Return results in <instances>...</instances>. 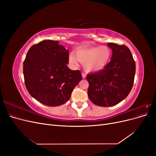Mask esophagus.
<instances>
[{
    "mask_svg": "<svg viewBox=\"0 0 156 156\" xmlns=\"http://www.w3.org/2000/svg\"><path fill=\"white\" fill-rule=\"evenodd\" d=\"M82 77H83V79L85 78L86 77V74L84 73H82Z\"/></svg>",
    "mask_w": 156,
    "mask_h": 156,
    "instance_id": "1",
    "label": "esophagus"
}]
</instances>
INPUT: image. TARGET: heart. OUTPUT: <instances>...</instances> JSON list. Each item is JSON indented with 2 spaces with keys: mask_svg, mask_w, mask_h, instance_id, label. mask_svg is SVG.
Wrapping results in <instances>:
<instances>
[{
  "mask_svg": "<svg viewBox=\"0 0 156 156\" xmlns=\"http://www.w3.org/2000/svg\"><path fill=\"white\" fill-rule=\"evenodd\" d=\"M73 54L69 56V62L73 66H77L78 62L83 64L86 72H97L103 69L109 62L112 51L107 46H95L79 48Z\"/></svg>",
  "mask_w": 156,
  "mask_h": 156,
  "instance_id": "b5f03b06",
  "label": "heart"
}]
</instances>
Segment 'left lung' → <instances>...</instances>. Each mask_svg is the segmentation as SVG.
<instances>
[{"label": "left lung", "instance_id": "left-lung-1", "mask_svg": "<svg viewBox=\"0 0 156 156\" xmlns=\"http://www.w3.org/2000/svg\"><path fill=\"white\" fill-rule=\"evenodd\" d=\"M112 49L111 62L102 70L88 74V98L101 107L114 106L128 96L133 87L135 62L124 45L108 43Z\"/></svg>", "mask_w": 156, "mask_h": 156}]
</instances>
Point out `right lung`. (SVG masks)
Segmentation results:
<instances>
[{
  "label": "right lung",
  "instance_id": "add662e5",
  "mask_svg": "<svg viewBox=\"0 0 156 156\" xmlns=\"http://www.w3.org/2000/svg\"><path fill=\"white\" fill-rule=\"evenodd\" d=\"M68 58L69 51L58 41L44 40L31 47L23 62V75L32 97L51 107L69 100L82 75L67 66Z\"/></svg>",
  "mask_w": 156,
  "mask_h": 156
}]
</instances>
